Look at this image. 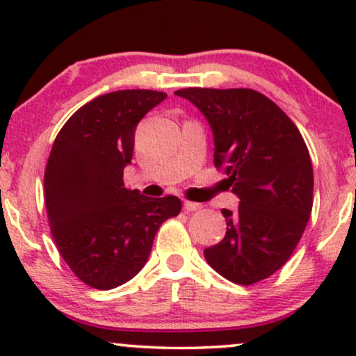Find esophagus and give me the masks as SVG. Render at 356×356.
<instances>
[{
    "label": "esophagus",
    "mask_w": 356,
    "mask_h": 356,
    "mask_svg": "<svg viewBox=\"0 0 356 356\" xmlns=\"http://www.w3.org/2000/svg\"><path fill=\"white\" fill-rule=\"evenodd\" d=\"M201 204L199 202H191V201H184V211L187 212H194V211H199L201 209Z\"/></svg>",
    "instance_id": "34e87169"
}]
</instances>
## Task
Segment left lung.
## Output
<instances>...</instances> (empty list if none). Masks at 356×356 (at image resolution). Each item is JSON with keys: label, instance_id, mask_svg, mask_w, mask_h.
I'll return each mask as SVG.
<instances>
[{"label": "left lung", "instance_id": "1", "mask_svg": "<svg viewBox=\"0 0 356 356\" xmlns=\"http://www.w3.org/2000/svg\"><path fill=\"white\" fill-rule=\"evenodd\" d=\"M206 117L214 138V164L238 195L222 209L227 231L204 249L220 276L252 284L275 275L300 243L313 207V165L300 130L275 102L249 88H184Z\"/></svg>", "mask_w": 356, "mask_h": 356}]
</instances>
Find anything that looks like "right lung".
<instances>
[{"mask_svg": "<svg viewBox=\"0 0 356 356\" xmlns=\"http://www.w3.org/2000/svg\"><path fill=\"white\" fill-rule=\"evenodd\" d=\"M165 97L154 90L97 97L68 118L51 147L44 170L51 234L65 263L92 288L132 280L162 222L181 212L175 195L147 197L124 184L138 122Z\"/></svg>", "mask_w": 356, "mask_h": 356, "instance_id": "add662e5", "label": "right lung"}]
</instances>
